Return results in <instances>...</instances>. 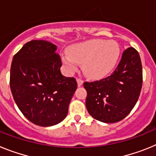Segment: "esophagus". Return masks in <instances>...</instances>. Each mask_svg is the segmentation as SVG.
<instances>
[{"instance_id":"34e87169","label":"esophagus","mask_w":156,"mask_h":156,"mask_svg":"<svg viewBox=\"0 0 156 156\" xmlns=\"http://www.w3.org/2000/svg\"><path fill=\"white\" fill-rule=\"evenodd\" d=\"M83 83V80L81 79H80V78H78V79H77V85H78V87L82 86Z\"/></svg>"}]
</instances>
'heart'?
Returning <instances> with one entry per match:
<instances>
[{"label": "heart", "instance_id": "heart-1", "mask_svg": "<svg viewBox=\"0 0 156 156\" xmlns=\"http://www.w3.org/2000/svg\"><path fill=\"white\" fill-rule=\"evenodd\" d=\"M120 54L119 44L113 41L92 40L72 47L63 61L69 71H76L79 64L87 76L94 79L108 74L116 65Z\"/></svg>", "mask_w": 156, "mask_h": 156}]
</instances>
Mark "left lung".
Returning <instances> with one entry per match:
<instances>
[{
    "mask_svg": "<svg viewBox=\"0 0 156 156\" xmlns=\"http://www.w3.org/2000/svg\"><path fill=\"white\" fill-rule=\"evenodd\" d=\"M142 80L139 53L133 48H128L109 76L83 83L87 92L86 107L89 114L106 123L123 119L138 100Z\"/></svg>",
    "mask_w": 156,
    "mask_h": 156,
    "instance_id": "1",
    "label": "left lung"
}]
</instances>
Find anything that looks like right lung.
Here are the masks:
<instances>
[{
    "label": "right lung",
    "instance_id": "add662e5",
    "mask_svg": "<svg viewBox=\"0 0 156 156\" xmlns=\"http://www.w3.org/2000/svg\"><path fill=\"white\" fill-rule=\"evenodd\" d=\"M57 46L45 41H31L14 55L10 87L19 110L31 122L51 126L67 115L77 87L74 77L62 74Z\"/></svg>",
    "mask_w": 156,
    "mask_h": 156
}]
</instances>
